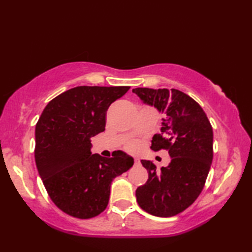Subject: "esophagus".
I'll return each mask as SVG.
<instances>
[{"instance_id":"esophagus-1","label":"esophagus","mask_w":252,"mask_h":252,"mask_svg":"<svg viewBox=\"0 0 252 252\" xmlns=\"http://www.w3.org/2000/svg\"><path fill=\"white\" fill-rule=\"evenodd\" d=\"M134 162H135V163H138V162H140V159L135 158V159H134Z\"/></svg>"}]
</instances>
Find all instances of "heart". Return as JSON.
<instances>
[{
	"instance_id": "b5f03b06",
	"label": "heart",
	"mask_w": 252,
	"mask_h": 252,
	"mask_svg": "<svg viewBox=\"0 0 252 252\" xmlns=\"http://www.w3.org/2000/svg\"><path fill=\"white\" fill-rule=\"evenodd\" d=\"M138 147H140V145H138L137 142H130L129 144L126 145V149L129 152H136Z\"/></svg>"
}]
</instances>
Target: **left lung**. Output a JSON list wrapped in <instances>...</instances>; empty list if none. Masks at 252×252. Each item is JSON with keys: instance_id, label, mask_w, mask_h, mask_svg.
Returning a JSON list of instances; mask_svg holds the SVG:
<instances>
[{"instance_id": "left-lung-1", "label": "left lung", "mask_w": 252, "mask_h": 252, "mask_svg": "<svg viewBox=\"0 0 252 252\" xmlns=\"http://www.w3.org/2000/svg\"><path fill=\"white\" fill-rule=\"evenodd\" d=\"M144 103L164 114L161 134L154 135V152L168 151L171 162L157 170L142 160L148 180L137 187L136 200L156 217H173L192 205L205 186L213 159V131L201 106L176 89H133Z\"/></svg>"}]
</instances>
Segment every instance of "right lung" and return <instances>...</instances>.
I'll return each mask as SVG.
<instances>
[{
  "label": "right lung",
  "mask_w": 252,
  "mask_h": 252,
  "mask_svg": "<svg viewBox=\"0 0 252 252\" xmlns=\"http://www.w3.org/2000/svg\"><path fill=\"white\" fill-rule=\"evenodd\" d=\"M130 87H77L46 105L35 126V164L52 201L78 219L100 215L110 184L134 160L121 151L91 153V138L105 131L106 114Z\"/></svg>",
  "instance_id": "add662e5"
}]
</instances>
